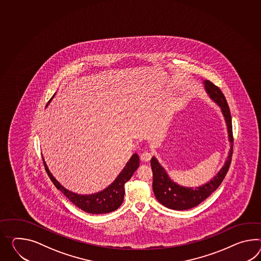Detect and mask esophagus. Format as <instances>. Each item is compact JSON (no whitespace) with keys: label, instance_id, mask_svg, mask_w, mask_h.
<instances>
[{"label":"esophagus","instance_id":"esophagus-1","mask_svg":"<svg viewBox=\"0 0 261 261\" xmlns=\"http://www.w3.org/2000/svg\"><path fill=\"white\" fill-rule=\"evenodd\" d=\"M152 158V153H149V152H144V153H141L140 154V159L142 160V161H149L150 159Z\"/></svg>","mask_w":261,"mask_h":261}]
</instances>
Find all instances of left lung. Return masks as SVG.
Returning a JSON list of instances; mask_svg holds the SVG:
<instances>
[{"label":"left lung","instance_id":"left-lung-1","mask_svg":"<svg viewBox=\"0 0 261 261\" xmlns=\"http://www.w3.org/2000/svg\"><path fill=\"white\" fill-rule=\"evenodd\" d=\"M205 92L213 102L221 108L225 125L227 129L230 149L228 155L221 170L217 172L212 179L198 187H184L172 180L165 169L160 165L155 156L151 159L153 171V191L154 196L159 203L166 207L173 210H187L196 206L216 191L223 182L228 172L233 151V135H232V120L226 99L221 89L208 80H203Z\"/></svg>","mask_w":261,"mask_h":261}]
</instances>
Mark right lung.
I'll use <instances>...</instances> for the list:
<instances>
[{
  "mask_svg": "<svg viewBox=\"0 0 261 261\" xmlns=\"http://www.w3.org/2000/svg\"><path fill=\"white\" fill-rule=\"evenodd\" d=\"M56 93L51 97V100L48 102L47 106L51 102ZM45 170L48 173L49 177L53 181L57 189L61 191L66 197L70 200L71 203L75 204L77 207L84 210L90 214H106L118 210L123 202L124 197V185L132 177L134 172L140 166V158L138 153H134L129 159L124 168L121 170L119 175L116 177L111 184L108 186L102 191H98L92 194H78L76 192L69 191L65 187L60 184L56 177L51 174L48 166L45 162Z\"/></svg>",
  "mask_w": 261,
  "mask_h": 261,
  "instance_id": "1",
  "label": "right lung"
}]
</instances>
